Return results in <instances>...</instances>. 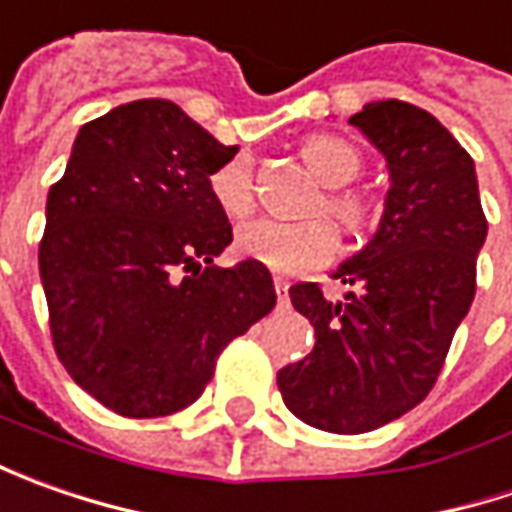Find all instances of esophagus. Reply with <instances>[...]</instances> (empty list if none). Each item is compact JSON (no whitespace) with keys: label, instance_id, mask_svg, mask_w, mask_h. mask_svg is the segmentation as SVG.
I'll return each mask as SVG.
<instances>
[{"label":"esophagus","instance_id":"esophagus-1","mask_svg":"<svg viewBox=\"0 0 512 512\" xmlns=\"http://www.w3.org/2000/svg\"><path fill=\"white\" fill-rule=\"evenodd\" d=\"M273 287H276V299L285 305L287 299H290V282H287L285 276H276V279H273Z\"/></svg>","mask_w":512,"mask_h":512}]
</instances>
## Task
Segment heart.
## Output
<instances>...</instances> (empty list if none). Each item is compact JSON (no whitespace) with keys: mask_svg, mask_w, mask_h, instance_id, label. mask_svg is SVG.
Segmentation results:
<instances>
[{"mask_svg":"<svg viewBox=\"0 0 512 512\" xmlns=\"http://www.w3.org/2000/svg\"><path fill=\"white\" fill-rule=\"evenodd\" d=\"M307 168L313 170L325 185H347L359 170L362 156L342 136H310L302 145ZM207 190L216 207L227 219L239 222L247 219L256 207V173L253 159L247 153H236L222 165L210 170ZM325 213L342 227L344 233L356 236L373 219V205L359 190H333L327 193ZM236 250L259 265L279 270V273H305L313 267L327 265L336 253V233L333 227L313 219V222H276V219H256L250 225L239 227Z\"/></svg>","mask_w":512,"mask_h":512,"instance_id":"1","label":"heart"}]
</instances>
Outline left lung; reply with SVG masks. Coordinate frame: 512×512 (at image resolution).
I'll return each instance as SVG.
<instances>
[{
  "label": "left lung",
  "instance_id": "left-lung-1",
  "mask_svg": "<svg viewBox=\"0 0 512 512\" xmlns=\"http://www.w3.org/2000/svg\"><path fill=\"white\" fill-rule=\"evenodd\" d=\"M350 125L390 168L382 225L336 273L356 287L344 305L327 302L316 282L290 287L316 344L276 376L293 416L342 436L399 419L433 390L473 305L487 236L473 159L436 116L387 99Z\"/></svg>",
  "mask_w": 512,
  "mask_h": 512
}]
</instances>
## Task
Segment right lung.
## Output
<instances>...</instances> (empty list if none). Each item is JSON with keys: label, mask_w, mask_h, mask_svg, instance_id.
I'll use <instances>...</instances> for the list:
<instances>
[{"label": "right lung", "mask_w": 512, "mask_h": 512, "mask_svg": "<svg viewBox=\"0 0 512 512\" xmlns=\"http://www.w3.org/2000/svg\"><path fill=\"white\" fill-rule=\"evenodd\" d=\"M236 150L168 99H139L79 130L50 185L39 273L53 350L119 416L185 410L276 305L265 265H213L233 230L207 176Z\"/></svg>", "instance_id": "1"}]
</instances>
